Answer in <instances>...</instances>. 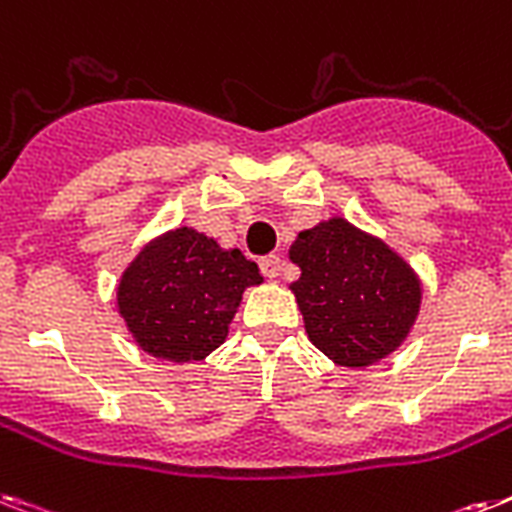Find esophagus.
Wrapping results in <instances>:
<instances>
[{"mask_svg":"<svg viewBox=\"0 0 512 512\" xmlns=\"http://www.w3.org/2000/svg\"><path fill=\"white\" fill-rule=\"evenodd\" d=\"M260 270H263V276L270 278V281L278 278V273H281V257L278 255L263 257V260H260Z\"/></svg>","mask_w":512,"mask_h":512,"instance_id":"34e87169","label":"esophagus"}]
</instances>
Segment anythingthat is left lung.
<instances>
[{
  "label": "left lung",
  "mask_w": 512,
  "mask_h": 512,
  "mask_svg": "<svg viewBox=\"0 0 512 512\" xmlns=\"http://www.w3.org/2000/svg\"><path fill=\"white\" fill-rule=\"evenodd\" d=\"M297 297L307 339L336 365L368 368L407 339L421 310V278L384 239L328 218L294 239Z\"/></svg>",
  "instance_id": "8db88e82"
}]
</instances>
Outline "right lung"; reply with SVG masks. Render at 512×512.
Wrapping results in <instances>:
<instances>
[{"label":"right lung","instance_id":"obj_1","mask_svg":"<svg viewBox=\"0 0 512 512\" xmlns=\"http://www.w3.org/2000/svg\"><path fill=\"white\" fill-rule=\"evenodd\" d=\"M263 284L239 249L181 226L141 247L118 284V313L141 350L170 363L205 360L226 342L247 286Z\"/></svg>","mask_w":512,"mask_h":512}]
</instances>
